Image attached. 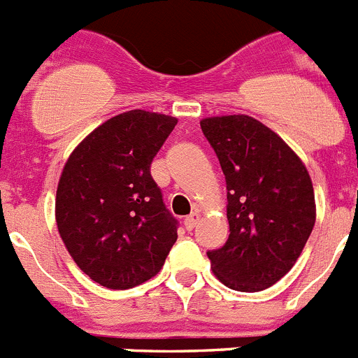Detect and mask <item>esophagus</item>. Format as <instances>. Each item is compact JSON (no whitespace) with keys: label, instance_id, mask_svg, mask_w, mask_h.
I'll return each mask as SVG.
<instances>
[{"label":"esophagus","instance_id":"1","mask_svg":"<svg viewBox=\"0 0 358 358\" xmlns=\"http://www.w3.org/2000/svg\"><path fill=\"white\" fill-rule=\"evenodd\" d=\"M199 219H201V214H199L198 210H194L191 215H187V217L183 219V224H185L187 230H192V228L199 223Z\"/></svg>","mask_w":358,"mask_h":358}]
</instances>
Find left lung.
<instances>
[{
	"instance_id": "8db88e82",
	"label": "left lung",
	"mask_w": 358,
	"mask_h": 358,
	"mask_svg": "<svg viewBox=\"0 0 358 358\" xmlns=\"http://www.w3.org/2000/svg\"><path fill=\"white\" fill-rule=\"evenodd\" d=\"M227 180L230 235L208 251L215 278L259 292L287 275L315 223L307 167L278 134L244 114L199 121Z\"/></svg>"
}]
</instances>
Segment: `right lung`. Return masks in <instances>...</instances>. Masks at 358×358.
Wrapping results in <instances>:
<instances>
[{
    "mask_svg": "<svg viewBox=\"0 0 358 358\" xmlns=\"http://www.w3.org/2000/svg\"><path fill=\"white\" fill-rule=\"evenodd\" d=\"M178 119L114 115L73 150L60 175L55 219L69 255L107 289H130L162 269L178 239L150 167Z\"/></svg>",
    "mask_w": 358,
    "mask_h": 358,
    "instance_id": "1",
    "label": "right lung"
}]
</instances>
